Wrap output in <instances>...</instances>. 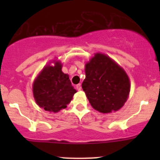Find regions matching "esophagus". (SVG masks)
<instances>
[{
	"label": "esophagus",
	"instance_id": "1",
	"mask_svg": "<svg viewBox=\"0 0 160 160\" xmlns=\"http://www.w3.org/2000/svg\"><path fill=\"white\" fill-rule=\"evenodd\" d=\"M81 89H82L81 84H80V83H79V84H77V90H80Z\"/></svg>",
	"mask_w": 160,
	"mask_h": 160
}]
</instances>
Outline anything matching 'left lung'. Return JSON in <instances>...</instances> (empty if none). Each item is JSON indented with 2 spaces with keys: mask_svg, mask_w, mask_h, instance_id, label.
Segmentation results:
<instances>
[{
  "mask_svg": "<svg viewBox=\"0 0 160 160\" xmlns=\"http://www.w3.org/2000/svg\"><path fill=\"white\" fill-rule=\"evenodd\" d=\"M85 72L82 88L95 110L110 113L124 105L130 92L129 79L111 58L97 53L85 66Z\"/></svg>",
  "mask_w": 160,
  "mask_h": 160,
  "instance_id": "8db88e82",
  "label": "left lung"
}]
</instances>
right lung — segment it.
Wrapping results in <instances>:
<instances>
[{
	"instance_id": "add662e5",
	"label": "right lung",
	"mask_w": 160,
	"mask_h": 160,
	"mask_svg": "<svg viewBox=\"0 0 160 160\" xmlns=\"http://www.w3.org/2000/svg\"><path fill=\"white\" fill-rule=\"evenodd\" d=\"M77 90L69 76L62 72V65L55 62L43 69L33 83V94L37 104L44 110L58 112L70 104Z\"/></svg>"
}]
</instances>
